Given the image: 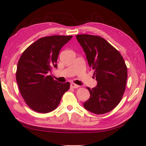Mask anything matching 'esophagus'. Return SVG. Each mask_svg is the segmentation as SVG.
Instances as JSON below:
<instances>
[{
  "mask_svg": "<svg viewBox=\"0 0 146 146\" xmlns=\"http://www.w3.org/2000/svg\"><path fill=\"white\" fill-rule=\"evenodd\" d=\"M71 88H72L73 89H77L78 88H80V86L76 85V84H74V83H71Z\"/></svg>",
  "mask_w": 146,
  "mask_h": 146,
  "instance_id": "1",
  "label": "esophagus"
}]
</instances>
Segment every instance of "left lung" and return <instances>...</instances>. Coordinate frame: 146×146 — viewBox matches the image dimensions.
Instances as JSON below:
<instances>
[{
    "label": "left lung",
    "instance_id": "8db88e82",
    "mask_svg": "<svg viewBox=\"0 0 146 146\" xmlns=\"http://www.w3.org/2000/svg\"><path fill=\"white\" fill-rule=\"evenodd\" d=\"M76 37L98 82L95 88H86L90 98L84 107L97 115L110 112L120 103L125 90L127 69L125 61L119 51L101 36L81 34Z\"/></svg>",
    "mask_w": 146,
    "mask_h": 146
}]
</instances>
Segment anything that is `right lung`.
<instances>
[{
	"mask_svg": "<svg viewBox=\"0 0 146 146\" xmlns=\"http://www.w3.org/2000/svg\"><path fill=\"white\" fill-rule=\"evenodd\" d=\"M73 36L52 35L38 39L28 47L18 62L16 80L22 97L31 110L46 113L58 107L70 82L59 83L49 71L57 68L59 51Z\"/></svg>",
	"mask_w": 146,
	"mask_h": 146,
	"instance_id": "right-lung-1",
	"label": "right lung"
}]
</instances>
